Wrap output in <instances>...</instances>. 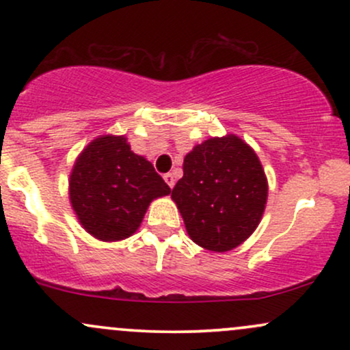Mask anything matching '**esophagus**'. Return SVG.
Segmentation results:
<instances>
[{
  "label": "esophagus",
  "instance_id": "1",
  "mask_svg": "<svg viewBox=\"0 0 350 350\" xmlns=\"http://www.w3.org/2000/svg\"><path fill=\"white\" fill-rule=\"evenodd\" d=\"M164 180H166V184H167V186H170L171 189L174 187V184H176L174 174H171V172H167V174H164Z\"/></svg>",
  "mask_w": 350,
  "mask_h": 350
}]
</instances>
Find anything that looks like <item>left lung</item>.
<instances>
[{"label": "left lung", "mask_w": 350, "mask_h": 350, "mask_svg": "<svg viewBox=\"0 0 350 350\" xmlns=\"http://www.w3.org/2000/svg\"><path fill=\"white\" fill-rule=\"evenodd\" d=\"M183 171L171 198L192 242L211 252L243 243L258 227L268 198L256 152L235 135L208 138L187 152Z\"/></svg>", "instance_id": "left-lung-1"}]
</instances>
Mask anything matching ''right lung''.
<instances>
[{
  "mask_svg": "<svg viewBox=\"0 0 350 350\" xmlns=\"http://www.w3.org/2000/svg\"><path fill=\"white\" fill-rule=\"evenodd\" d=\"M171 192L124 136L103 135L79 154L69 179V198L79 222L102 242H118L138 230L151 200Z\"/></svg>",
  "mask_w": 350,
  "mask_h": 350,
  "instance_id": "right-lung-1",
  "label": "right lung"
}]
</instances>
